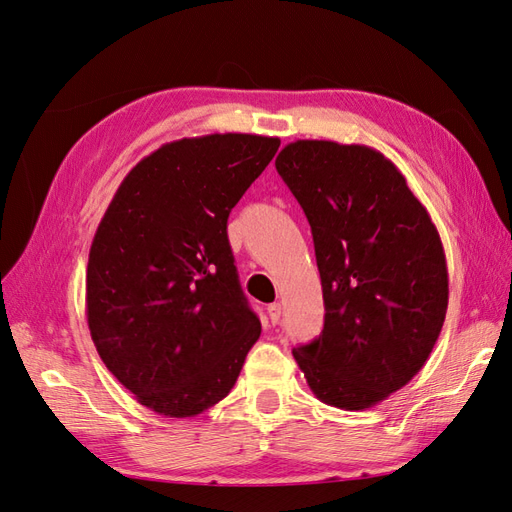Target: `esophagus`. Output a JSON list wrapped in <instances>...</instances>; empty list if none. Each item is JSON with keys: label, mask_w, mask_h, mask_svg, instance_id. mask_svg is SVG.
<instances>
[{"label": "esophagus", "mask_w": 512, "mask_h": 512, "mask_svg": "<svg viewBox=\"0 0 512 512\" xmlns=\"http://www.w3.org/2000/svg\"><path fill=\"white\" fill-rule=\"evenodd\" d=\"M267 314H269L271 322L277 324V322H280V318H282V305H280V303H271V305L267 307Z\"/></svg>", "instance_id": "esophagus-1"}]
</instances>
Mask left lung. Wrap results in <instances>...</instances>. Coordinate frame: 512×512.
I'll return each mask as SVG.
<instances>
[{"label": "left lung", "mask_w": 512, "mask_h": 512, "mask_svg": "<svg viewBox=\"0 0 512 512\" xmlns=\"http://www.w3.org/2000/svg\"><path fill=\"white\" fill-rule=\"evenodd\" d=\"M275 168L312 226L327 312L294 361L322 404L376 406L421 371L442 331L438 228L399 168L367 145L294 141Z\"/></svg>", "instance_id": "obj_1"}]
</instances>
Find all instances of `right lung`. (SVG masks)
Wrapping results in <instances>:
<instances>
[{
    "mask_svg": "<svg viewBox=\"0 0 512 512\" xmlns=\"http://www.w3.org/2000/svg\"><path fill=\"white\" fill-rule=\"evenodd\" d=\"M280 138L207 134L166 143L121 181L91 241L85 312L108 371L168 418L235 386L260 337L228 243V215Z\"/></svg>",
    "mask_w": 512,
    "mask_h": 512,
    "instance_id": "1",
    "label": "right lung"
}]
</instances>
